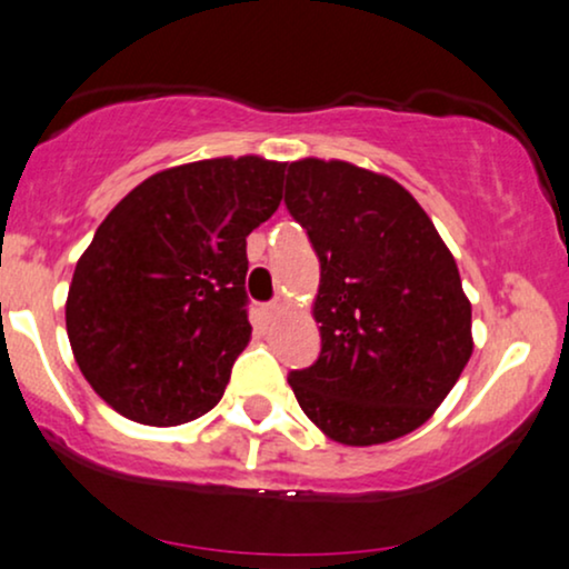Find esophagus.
<instances>
[{
  "instance_id": "34e87169",
  "label": "esophagus",
  "mask_w": 569,
  "mask_h": 569,
  "mask_svg": "<svg viewBox=\"0 0 569 569\" xmlns=\"http://www.w3.org/2000/svg\"><path fill=\"white\" fill-rule=\"evenodd\" d=\"M283 309H286V299L283 297H276L268 305V315H270V318H276V315L283 312Z\"/></svg>"
}]
</instances>
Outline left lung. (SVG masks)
I'll return each instance as SVG.
<instances>
[{
	"label": "left lung",
	"mask_w": 569,
	"mask_h": 569,
	"mask_svg": "<svg viewBox=\"0 0 569 569\" xmlns=\"http://www.w3.org/2000/svg\"><path fill=\"white\" fill-rule=\"evenodd\" d=\"M286 207L320 257L322 349L289 376L299 407L343 446L412 433L472 357L455 254L405 186L343 160L291 162Z\"/></svg>",
	"instance_id": "8db88e82"
}]
</instances>
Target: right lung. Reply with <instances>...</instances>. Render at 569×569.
Returning a JSON list of instances; mask_svg holds the SVG:
<instances>
[{
  "instance_id": "add662e5",
  "label": "right lung",
  "mask_w": 569,
  "mask_h": 569,
  "mask_svg": "<svg viewBox=\"0 0 569 569\" xmlns=\"http://www.w3.org/2000/svg\"><path fill=\"white\" fill-rule=\"evenodd\" d=\"M286 162L214 157L160 170L114 204L64 301L73 357L128 420L170 428L222 399L247 349V236L278 210Z\"/></svg>"
}]
</instances>
